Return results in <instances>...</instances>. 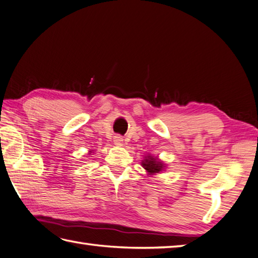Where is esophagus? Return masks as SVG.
Wrapping results in <instances>:
<instances>
[{
  "label": "esophagus",
  "mask_w": 258,
  "mask_h": 258,
  "mask_svg": "<svg viewBox=\"0 0 258 258\" xmlns=\"http://www.w3.org/2000/svg\"><path fill=\"white\" fill-rule=\"evenodd\" d=\"M113 143H114V145H117V146H122L123 138H122L121 136H119V135L114 136L113 137Z\"/></svg>",
  "instance_id": "obj_1"
}]
</instances>
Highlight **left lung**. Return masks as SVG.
Segmentation results:
<instances>
[{"mask_svg":"<svg viewBox=\"0 0 258 258\" xmlns=\"http://www.w3.org/2000/svg\"><path fill=\"white\" fill-rule=\"evenodd\" d=\"M141 165L148 172V175H156V173H159L165 169V164L159 159L154 158L152 156H147L145 159L141 162Z\"/></svg>","mask_w":258,"mask_h":258,"instance_id":"1","label":"left lung"}]
</instances>
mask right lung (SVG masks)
I'll return each mask as SVG.
<instances>
[{
  "mask_svg": "<svg viewBox=\"0 0 258 258\" xmlns=\"http://www.w3.org/2000/svg\"><path fill=\"white\" fill-rule=\"evenodd\" d=\"M90 152H91V151H90Z\"/></svg>",
  "mask_w": 258,
  "mask_h": 258,
  "instance_id": "right-lung-1",
  "label": "right lung"
}]
</instances>
